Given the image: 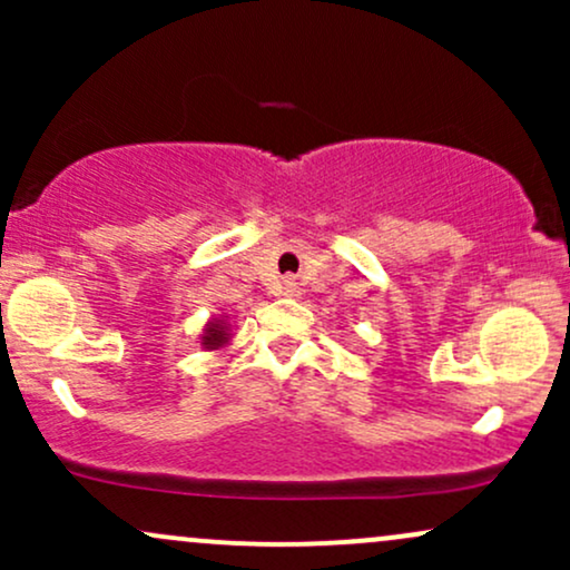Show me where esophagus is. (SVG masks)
<instances>
[{
    "instance_id": "obj_1",
    "label": "esophagus",
    "mask_w": 570,
    "mask_h": 570,
    "mask_svg": "<svg viewBox=\"0 0 570 570\" xmlns=\"http://www.w3.org/2000/svg\"><path fill=\"white\" fill-rule=\"evenodd\" d=\"M281 289H284L286 297H297V294H299V286H297V281H294V278H284V286H281Z\"/></svg>"
}]
</instances>
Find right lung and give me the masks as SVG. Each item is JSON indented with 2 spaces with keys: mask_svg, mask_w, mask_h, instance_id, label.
<instances>
[{
  "mask_svg": "<svg viewBox=\"0 0 570 570\" xmlns=\"http://www.w3.org/2000/svg\"><path fill=\"white\" fill-rule=\"evenodd\" d=\"M225 340H227L225 326L212 322V324H208V330H206V337H203V345H206V348H217V345L225 343Z\"/></svg>",
  "mask_w": 570,
  "mask_h": 570,
  "instance_id": "1",
  "label": "right lung"
}]
</instances>
